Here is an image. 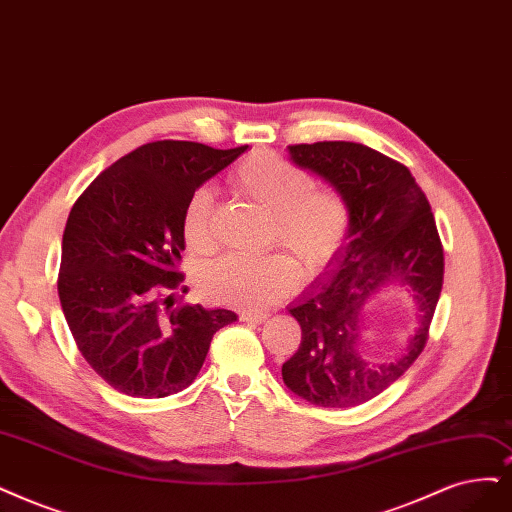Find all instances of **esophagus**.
Instances as JSON below:
<instances>
[{
  "mask_svg": "<svg viewBox=\"0 0 512 512\" xmlns=\"http://www.w3.org/2000/svg\"><path fill=\"white\" fill-rule=\"evenodd\" d=\"M270 314L266 312H240V320L242 323H255V325H261L266 323Z\"/></svg>",
  "mask_w": 512,
  "mask_h": 512,
  "instance_id": "1",
  "label": "esophagus"
}]
</instances>
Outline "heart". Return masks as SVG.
<instances>
[{"mask_svg":"<svg viewBox=\"0 0 512 512\" xmlns=\"http://www.w3.org/2000/svg\"><path fill=\"white\" fill-rule=\"evenodd\" d=\"M234 192L270 215L268 242L285 249L312 280L323 274L350 232V206L333 187H316L306 168L274 151H255L230 173ZM183 238L204 253L215 244L213 198L204 189L189 196ZM297 285V268L285 253L223 255L202 270V293L223 306L261 310L287 297Z\"/></svg>","mask_w":512,"mask_h":512,"instance_id":"heart-1","label":"heart"}]
</instances>
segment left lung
<instances>
[{
  "instance_id": "obj_1",
  "label": "left lung",
  "mask_w": 512,
  "mask_h": 512,
  "mask_svg": "<svg viewBox=\"0 0 512 512\" xmlns=\"http://www.w3.org/2000/svg\"><path fill=\"white\" fill-rule=\"evenodd\" d=\"M289 154L346 198L350 232L325 278L289 308L301 344L282 365V380L312 405L354 407L384 392L422 354L443 289V244L405 164L350 141L289 145ZM388 281L414 293L421 327L396 362L371 366L360 356L362 310Z\"/></svg>"
}]
</instances>
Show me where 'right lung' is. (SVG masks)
<instances>
[{
    "label": "right lung",
    "mask_w": 512,
    "mask_h": 512,
    "mask_svg": "<svg viewBox=\"0 0 512 512\" xmlns=\"http://www.w3.org/2000/svg\"><path fill=\"white\" fill-rule=\"evenodd\" d=\"M246 147L145 143L75 200L63 232L59 299L86 363L118 392L162 399L187 388L213 335L238 318L173 297L185 280V204Z\"/></svg>",
    "instance_id": "obj_1"
}]
</instances>
